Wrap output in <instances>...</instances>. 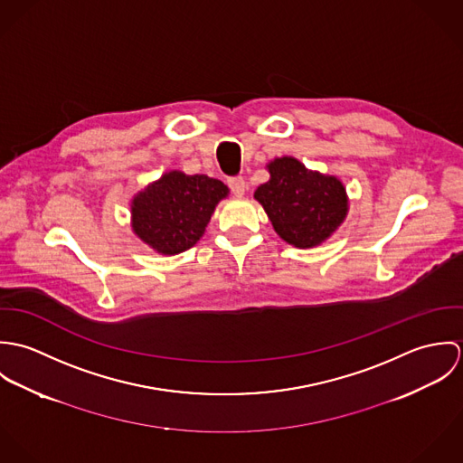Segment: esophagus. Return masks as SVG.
Here are the masks:
<instances>
[{
	"label": "esophagus",
	"mask_w": 463,
	"mask_h": 463,
	"mask_svg": "<svg viewBox=\"0 0 463 463\" xmlns=\"http://www.w3.org/2000/svg\"><path fill=\"white\" fill-rule=\"evenodd\" d=\"M228 185L232 189V193L235 196H244L246 193V182L242 176H233V178H228Z\"/></svg>",
	"instance_id": "1"
}]
</instances>
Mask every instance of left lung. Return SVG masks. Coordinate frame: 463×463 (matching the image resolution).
Here are the masks:
<instances>
[{"label": "left lung", "instance_id": "8db88e82", "mask_svg": "<svg viewBox=\"0 0 463 463\" xmlns=\"http://www.w3.org/2000/svg\"><path fill=\"white\" fill-rule=\"evenodd\" d=\"M269 182L255 191L274 232L288 244L307 250L330 239L347 215L345 187L336 176L307 169L298 158L267 164Z\"/></svg>", "mask_w": 463, "mask_h": 463}]
</instances>
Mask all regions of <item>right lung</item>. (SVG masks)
I'll return each instance as SVG.
<instances>
[{
	"mask_svg": "<svg viewBox=\"0 0 463 463\" xmlns=\"http://www.w3.org/2000/svg\"><path fill=\"white\" fill-rule=\"evenodd\" d=\"M228 187L204 175L182 171L162 175L132 199L133 233L162 255H178L193 248Z\"/></svg>",
	"mask_w": 463,
	"mask_h": 463,
	"instance_id": "obj_1",
	"label": "right lung"
}]
</instances>
